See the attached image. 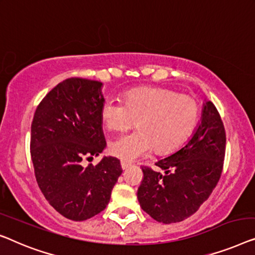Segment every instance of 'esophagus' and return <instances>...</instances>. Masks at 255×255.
I'll list each match as a JSON object with an SVG mask.
<instances>
[{
    "label": "esophagus",
    "mask_w": 255,
    "mask_h": 255,
    "mask_svg": "<svg viewBox=\"0 0 255 255\" xmlns=\"http://www.w3.org/2000/svg\"><path fill=\"white\" fill-rule=\"evenodd\" d=\"M129 166H130V164L125 162V160H121V167H123V170H127Z\"/></svg>",
    "instance_id": "esophagus-1"
}]
</instances>
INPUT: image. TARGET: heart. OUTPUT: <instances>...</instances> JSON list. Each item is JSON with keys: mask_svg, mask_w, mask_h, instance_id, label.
Listing matches in <instances>:
<instances>
[{"mask_svg": "<svg viewBox=\"0 0 255 255\" xmlns=\"http://www.w3.org/2000/svg\"><path fill=\"white\" fill-rule=\"evenodd\" d=\"M100 119L107 130H137L110 143V152L132 162L155 150L165 155L177 150L194 132L200 119V105L194 97L179 95L165 88H137L124 95V102L106 100Z\"/></svg>", "mask_w": 255, "mask_h": 255, "instance_id": "1", "label": "heart"}]
</instances>
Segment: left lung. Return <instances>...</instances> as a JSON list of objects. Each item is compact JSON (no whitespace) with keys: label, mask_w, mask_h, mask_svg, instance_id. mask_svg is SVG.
<instances>
[{"label":"left lung","mask_w":255,"mask_h":255,"mask_svg":"<svg viewBox=\"0 0 255 255\" xmlns=\"http://www.w3.org/2000/svg\"><path fill=\"white\" fill-rule=\"evenodd\" d=\"M225 129L211 102L203 104L201 123L188 142L159 159L158 170L142 166L139 206L153 220L177 223L196 213L216 187L225 156Z\"/></svg>","instance_id":"1"}]
</instances>
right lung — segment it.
I'll use <instances>...</instances> for the list:
<instances>
[{
	"mask_svg": "<svg viewBox=\"0 0 255 255\" xmlns=\"http://www.w3.org/2000/svg\"><path fill=\"white\" fill-rule=\"evenodd\" d=\"M103 83L71 77L52 89L31 125V158L38 186L54 209L71 221H85L105 209L123 173L120 160H83L106 146L100 111Z\"/></svg>",
	"mask_w": 255,
	"mask_h": 255,
	"instance_id": "right-lung-1",
	"label": "right lung"
}]
</instances>
